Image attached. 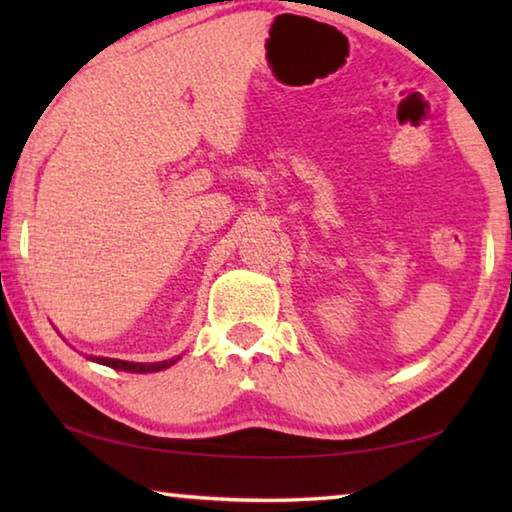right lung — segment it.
<instances>
[{"label":"right lung","mask_w":512,"mask_h":512,"mask_svg":"<svg viewBox=\"0 0 512 512\" xmlns=\"http://www.w3.org/2000/svg\"><path fill=\"white\" fill-rule=\"evenodd\" d=\"M92 361L103 363V366L115 368V370H124V372H158L164 370L176 363L178 359H169V361H158V363H135V361H119V359H106V357H90Z\"/></svg>","instance_id":"right-lung-1"}]
</instances>
